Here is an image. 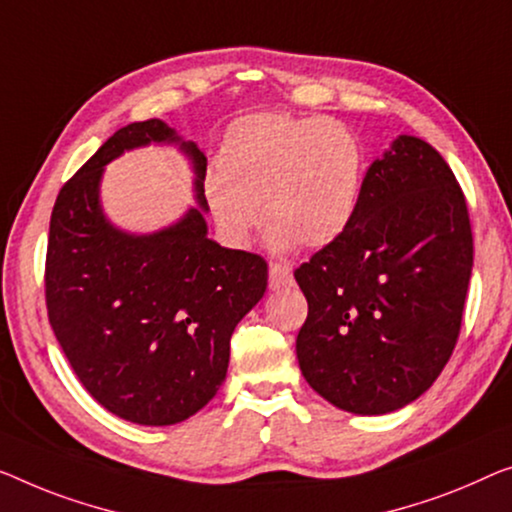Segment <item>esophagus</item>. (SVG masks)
I'll use <instances>...</instances> for the list:
<instances>
[{"label": "esophagus", "instance_id": "obj_1", "mask_svg": "<svg viewBox=\"0 0 512 512\" xmlns=\"http://www.w3.org/2000/svg\"><path fill=\"white\" fill-rule=\"evenodd\" d=\"M292 269L289 266H282V264H271L269 266V287L273 292H278V289H285L292 285Z\"/></svg>", "mask_w": 512, "mask_h": 512}]
</instances>
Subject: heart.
<instances>
[{
	"label": "heart",
	"mask_w": 512,
	"mask_h": 512,
	"mask_svg": "<svg viewBox=\"0 0 512 512\" xmlns=\"http://www.w3.org/2000/svg\"><path fill=\"white\" fill-rule=\"evenodd\" d=\"M218 167L204 179V195L232 246H246L262 213L276 253L299 243L331 246L352 227L361 204L365 154L338 119L248 114L227 128Z\"/></svg>",
	"instance_id": "b5f03b06"
}]
</instances>
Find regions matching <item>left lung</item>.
<instances>
[{
	"label": "left lung",
	"instance_id": "8db88e82",
	"mask_svg": "<svg viewBox=\"0 0 512 512\" xmlns=\"http://www.w3.org/2000/svg\"><path fill=\"white\" fill-rule=\"evenodd\" d=\"M474 266L455 174L421 137L398 135L365 172L349 230L294 271L308 299L296 358L333 407L381 416L441 375Z\"/></svg>",
	"mask_w": 512,
	"mask_h": 512
}]
</instances>
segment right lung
Listing matches in <instances>:
<instances>
[{
	"label": "right lung",
	"instance_id": "right-lung-1",
	"mask_svg": "<svg viewBox=\"0 0 512 512\" xmlns=\"http://www.w3.org/2000/svg\"><path fill=\"white\" fill-rule=\"evenodd\" d=\"M177 146L194 167L195 208L156 233L114 226L100 202L104 165L126 150ZM207 156L163 119L101 144L59 190L50 218L45 301L75 375L110 414L174 425L223 386L236 324L266 292V262L209 239Z\"/></svg>",
	"mask_w": 512,
	"mask_h": 512
}]
</instances>
